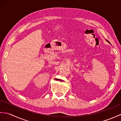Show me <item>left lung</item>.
<instances>
[{"instance_id": "1", "label": "left lung", "mask_w": 121, "mask_h": 121, "mask_svg": "<svg viewBox=\"0 0 121 121\" xmlns=\"http://www.w3.org/2000/svg\"><path fill=\"white\" fill-rule=\"evenodd\" d=\"M106 41H107V42H108V43H110V44H111V43H110V42H109V41H108V40H106Z\"/></svg>"}]
</instances>
